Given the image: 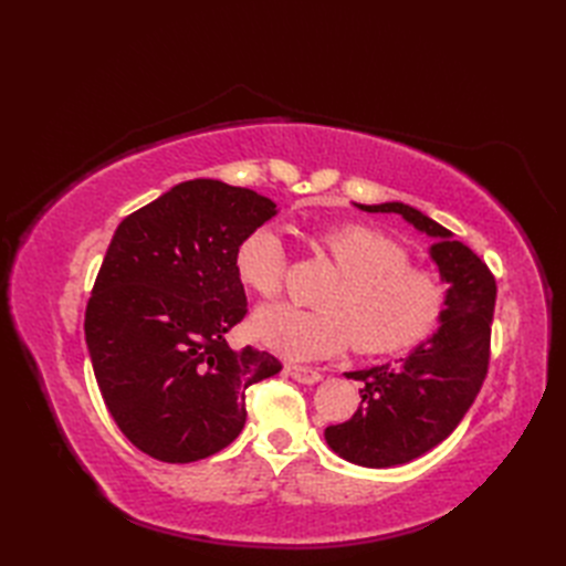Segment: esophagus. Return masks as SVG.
<instances>
[{"label": "esophagus", "mask_w": 566, "mask_h": 566, "mask_svg": "<svg viewBox=\"0 0 566 566\" xmlns=\"http://www.w3.org/2000/svg\"><path fill=\"white\" fill-rule=\"evenodd\" d=\"M285 373L290 375V378L302 382V385H314L321 380V373L316 368H310V366H300V364H287L285 366Z\"/></svg>", "instance_id": "1"}]
</instances>
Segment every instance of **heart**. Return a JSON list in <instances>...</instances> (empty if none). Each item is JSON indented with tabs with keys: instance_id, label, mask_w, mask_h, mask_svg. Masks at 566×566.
Segmentation results:
<instances>
[{
	"instance_id": "1",
	"label": "heart",
	"mask_w": 566,
	"mask_h": 566,
	"mask_svg": "<svg viewBox=\"0 0 566 566\" xmlns=\"http://www.w3.org/2000/svg\"><path fill=\"white\" fill-rule=\"evenodd\" d=\"M339 279L323 295L321 312L293 304L262 306L252 335L285 358H321L347 349L399 354L430 337L447 310V290L434 273L410 266L408 250L368 224H342L316 238ZM235 276L260 297H276L285 281L287 254L281 235L256 227L238 243Z\"/></svg>"
}]
</instances>
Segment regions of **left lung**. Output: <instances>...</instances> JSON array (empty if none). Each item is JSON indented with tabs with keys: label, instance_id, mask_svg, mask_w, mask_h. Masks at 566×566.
I'll list each match as a JSON object with an SVG mask.
<instances>
[{
	"label": "left lung",
	"instance_id": "8db88e82",
	"mask_svg": "<svg viewBox=\"0 0 566 566\" xmlns=\"http://www.w3.org/2000/svg\"><path fill=\"white\" fill-rule=\"evenodd\" d=\"M394 212L434 238L432 262L449 283L447 310L432 337L394 364L345 373L364 387L352 420L325 427L328 447L354 465L394 468L420 458L465 418L489 370L495 279L449 229L403 202L356 205Z\"/></svg>",
	"mask_w": 566,
	"mask_h": 566
}]
</instances>
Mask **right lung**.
Listing matches in <instances>:
<instances>
[{"instance_id": "right-lung-1", "label": "right lung", "mask_w": 566, "mask_h": 566, "mask_svg": "<svg viewBox=\"0 0 566 566\" xmlns=\"http://www.w3.org/2000/svg\"><path fill=\"white\" fill-rule=\"evenodd\" d=\"M276 202L217 179L177 184L119 221L84 314L96 382L136 449L193 462L241 434L245 389L276 356L229 347L248 314L233 254Z\"/></svg>"}]
</instances>
